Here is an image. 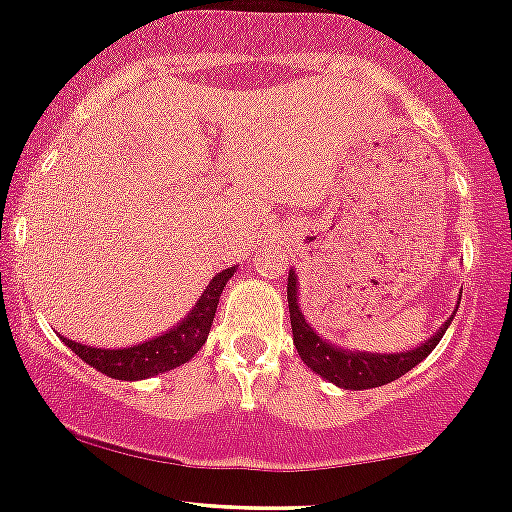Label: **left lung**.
<instances>
[{
  "instance_id": "8db88e82",
  "label": "left lung",
  "mask_w": 512,
  "mask_h": 512,
  "mask_svg": "<svg viewBox=\"0 0 512 512\" xmlns=\"http://www.w3.org/2000/svg\"><path fill=\"white\" fill-rule=\"evenodd\" d=\"M297 273L290 271L287 275V307H290V324H292V341H295L297 353L307 363V367L317 375L329 380L341 389H372L382 387L399 380L401 375L413 370L418 363L433 353L440 338L445 336L447 326L455 314L440 326L428 341L418 343L416 348L404 350V353H370V350H350L333 346L331 341L321 338L304 319L300 302H297ZM459 307V304H457ZM457 312V309H455Z\"/></svg>"
}]
</instances>
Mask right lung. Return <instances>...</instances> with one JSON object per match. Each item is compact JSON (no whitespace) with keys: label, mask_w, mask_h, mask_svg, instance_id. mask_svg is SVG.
I'll return each mask as SVG.
<instances>
[{"label":"right lung","mask_w":512,"mask_h":512,"mask_svg":"<svg viewBox=\"0 0 512 512\" xmlns=\"http://www.w3.org/2000/svg\"><path fill=\"white\" fill-rule=\"evenodd\" d=\"M237 273V266L225 268L210 280L203 295L193 304L188 317H183L174 329L164 331L162 336H154L149 341L137 343L128 348H94L84 346V343L70 341V338L60 336L67 348H72L86 365L96 367L106 377L125 382L147 380V377L162 375V372L174 370L193 358L203 343L208 341V333L215 319L217 302H220L222 290H225L227 280Z\"/></svg>","instance_id":"1"}]
</instances>
